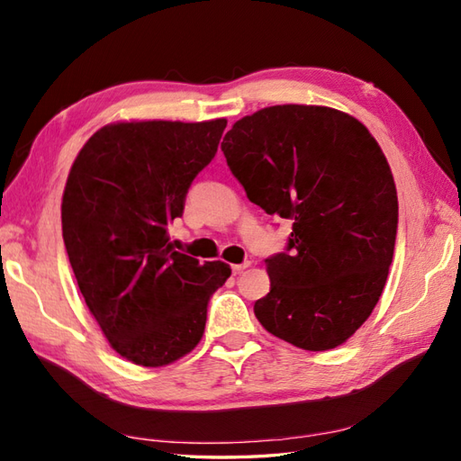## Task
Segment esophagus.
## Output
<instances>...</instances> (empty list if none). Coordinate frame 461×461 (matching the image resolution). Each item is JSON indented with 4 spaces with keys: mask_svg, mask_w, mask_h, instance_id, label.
<instances>
[{
    "mask_svg": "<svg viewBox=\"0 0 461 461\" xmlns=\"http://www.w3.org/2000/svg\"><path fill=\"white\" fill-rule=\"evenodd\" d=\"M251 266V261H243V263H233L231 266V269H233V273H241L243 269H248Z\"/></svg>",
    "mask_w": 461,
    "mask_h": 461,
    "instance_id": "34e87169",
    "label": "esophagus"
}]
</instances>
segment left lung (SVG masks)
Returning a JSON list of instances; mask_svg holds the SVG:
<instances>
[{
  "mask_svg": "<svg viewBox=\"0 0 461 461\" xmlns=\"http://www.w3.org/2000/svg\"><path fill=\"white\" fill-rule=\"evenodd\" d=\"M221 150L249 202L293 221L285 251L266 259L271 289L256 317L299 348L342 345L394 256L398 195L375 136L329 106L277 104L233 124Z\"/></svg>",
  "mask_w": 461,
  "mask_h": 461,
  "instance_id": "8db88e82",
  "label": "left lung"
}]
</instances>
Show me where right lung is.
I'll use <instances>...</instances> for the list:
<instances>
[{
    "instance_id": "add662e5",
    "label": "right lung",
    "mask_w": 461,
    "mask_h": 461,
    "mask_svg": "<svg viewBox=\"0 0 461 461\" xmlns=\"http://www.w3.org/2000/svg\"><path fill=\"white\" fill-rule=\"evenodd\" d=\"M225 124H109L68 172L61 205L68 261L104 337L134 365L156 368L188 355L203 335L210 297L231 276L228 263H200L168 238Z\"/></svg>"
}]
</instances>
